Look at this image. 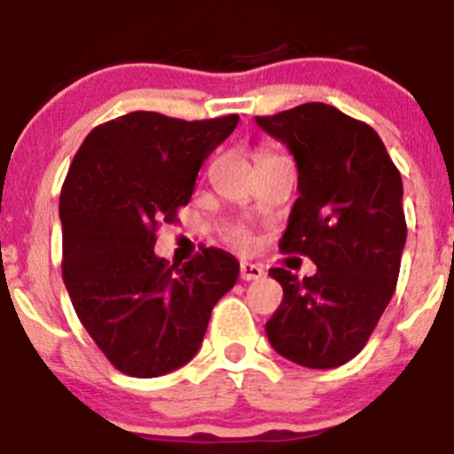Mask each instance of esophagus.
Returning <instances> with one entry per match:
<instances>
[{"label": "esophagus", "instance_id": "esophagus-1", "mask_svg": "<svg viewBox=\"0 0 454 454\" xmlns=\"http://www.w3.org/2000/svg\"><path fill=\"white\" fill-rule=\"evenodd\" d=\"M265 276V270L256 262H240V278L243 280H258Z\"/></svg>", "mask_w": 454, "mask_h": 454}]
</instances>
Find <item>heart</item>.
<instances>
[{
  "label": "heart",
  "instance_id": "1",
  "mask_svg": "<svg viewBox=\"0 0 454 454\" xmlns=\"http://www.w3.org/2000/svg\"><path fill=\"white\" fill-rule=\"evenodd\" d=\"M231 236H234V240H236V243H239V245H247V234H245L243 230H236Z\"/></svg>",
  "mask_w": 454,
  "mask_h": 454
}]
</instances>
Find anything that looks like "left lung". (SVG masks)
Here are the masks:
<instances>
[{
	"label": "left lung",
	"mask_w": 454,
	"mask_h": 454,
	"mask_svg": "<svg viewBox=\"0 0 454 454\" xmlns=\"http://www.w3.org/2000/svg\"><path fill=\"white\" fill-rule=\"evenodd\" d=\"M256 124L299 167V198L280 252L317 265L303 280L283 267L270 270L283 303L267 321V339L303 368H339L364 349L395 294L405 247L401 174L372 127L323 102Z\"/></svg>",
	"instance_id": "1"
}]
</instances>
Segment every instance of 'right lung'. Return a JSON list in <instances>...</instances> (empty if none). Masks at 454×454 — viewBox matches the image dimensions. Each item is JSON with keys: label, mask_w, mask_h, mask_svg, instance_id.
Returning <instances> with one entry per match:
<instances>
[{"label": "right lung", "mask_w": 454, "mask_h": 454, "mask_svg": "<svg viewBox=\"0 0 454 454\" xmlns=\"http://www.w3.org/2000/svg\"><path fill=\"white\" fill-rule=\"evenodd\" d=\"M236 124L239 115L187 122L133 111L95 127L73 158L59 193L64 285L90 339L129 377L189 364L239 280L223 249L183 267L153 252L158 224L178 220L202 162Z\"/></svg>", "instance_id": "obj_1"}]
</instances>
